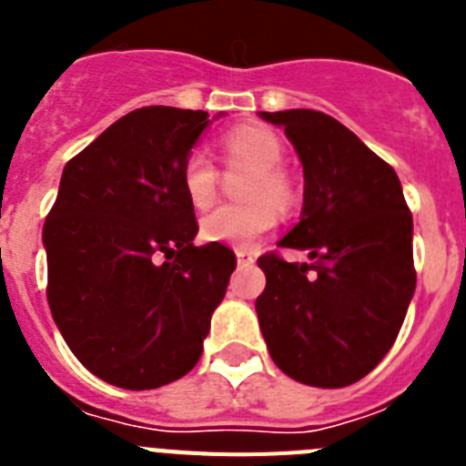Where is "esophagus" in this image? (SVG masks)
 Masks as SVG:
<instances>
[{
	"label": "esophagus",
	"instance_id": "esophagus-1",
	"mask_svg": "<svg viewBox=\"0 0 466 466\" xmlns=\"http://www.w3.org/2000/svg\"><path fill=\"white\" fill-rule=\"evenodd\" d=\"M236 257L240 266H252L254 263V254L249 249H236Z\"/></svg>",
	"mask_w": 466,
	"mask_h": 466
}]
</instances>
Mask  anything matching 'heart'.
I'll return each instance as SVG.
<instances>
[{"mask_svg": "<svg viewBox=\"0 0 466 466\" xmlns=\"http://www.w3.org/2000/svg\"><path fill=\"white\" fill-rule=\"evenodd\" d=\"M224 154L230 163L252 167L242 196L247 203L219 205L200 221V236L208 242L249 247L266 236L278 221V212H289L296 203L291 177L279 163L284 144L270 127L238 126L224 135ZM217 167L203 149H191L182 163V191L196 209L212 205L217 196Z\"/></svg>", "mask_w": 466, "mask_h": 466, "instance_id": "heart-1", "label": "heart"}]
</instances>
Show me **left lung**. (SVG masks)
<instances>
[{
	"label": "left lung",
	"mask_w": 466,
	"mask_h": 466,
	"mask_svg": "<svg viewBox=\"0 0 466 466\" xmlns=\"http://www.w3.org/2000/svg\"><path fill=\"white\" fill-rule=\"evenodd\" d=\"M284 127L303 166V209L279 247L310 263L258 258V327L278 369L345 387L380 364L415 291L413 217L397 172L352 130L312 109L258 111Z\"/></svg>",
	"instance_id": "1"
}]
</instances>
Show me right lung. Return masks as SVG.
Masks as SVG:
<instances>
[{
  "label": "right lung",
  "instance_id": "1",
  "mask_svg": "<svg viewBox=\"0 0 466 466\" xmlns=\"http://www.w3.org/2000/svg\"><path fill=\"white\" fill-rule=\"evenodd\" d=\"M209 123L208 111L142 106L63 170L44 224L48 306L74 357L109 385L154 390L187 376L236 270L228 247L193 245L179 182Z\"/></svg>",
  "mask_w": 466,
  "mask_h": 466
}]
</instances>
